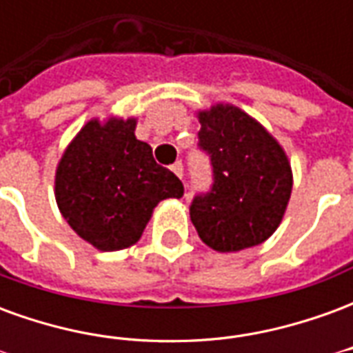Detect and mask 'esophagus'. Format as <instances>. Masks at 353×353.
<instances>
[{
	"label": "esophagus",
	"instance_id": "esophagus-1",
	"mask_svg": "<svg viewBox=\"0 0 353 353\" xmlns=\"http://www.w3.org/2000/svg\"><path fill=\"white\" fill-rule=\"evenodd\" d=\"M170 168H172V172H174L177 177H183V164H181V161L174 162V164H172Z\"/></svg>",
	"mask_w": 353,
	"mask_h": 353
}]
</instances>
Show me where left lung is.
<instances>
[{
  "instance_id": "left-lung-1",
  "label": "left lung",
  "mask_w": 353,
  "mask_h": 353,
  "mask_svg": "<svg viewBox=\"0 0 353 353\" xmlns=\"http://www.w3.org/2000/svg\"><path fill=\"white\" fill-rule=\"evenodd\" d=\"M199 149L210 157L212 185L191 200L202 242L221 253L263 244L278 229L293 177L278 141L232 105L199 115Z\"/></svg>"
}]
</instances>
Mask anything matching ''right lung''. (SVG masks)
Instances as JSON below:
<instances>
[{"mask_svg":"<svg viewBox=\"0 0 353 353\" xmlns=\"http://www.w3.org/2000/svg\"><path fill=\"white\" fill-rule=\"evenodd\" d=\"M136 121H90L57 170V202L68 225L101 252L136 244L164 199H181L179 177L134 136Z\"/></svg>","mask_w":353,"mask_h":353,"instance_id":"obj_1","label":"right lung"}]
</instances>
